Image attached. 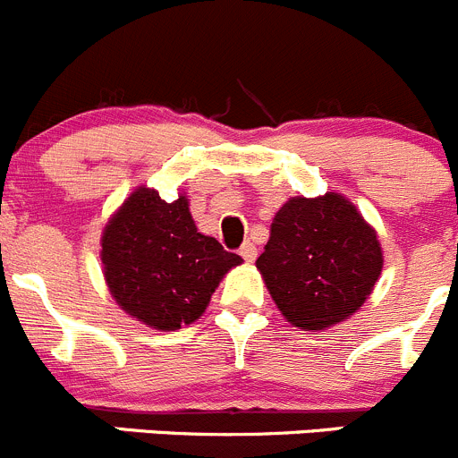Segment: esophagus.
I'll return each mask as SVG.
<instances>
[{
	"instance_id": "1",
	"label": "esophagus",
	"mask_w": 458,
	"mask_h": 458,
	"mask_svg": "<svg viewBox=\"0 0 458 458\" xmlns=\"http://www.w3.org/2000/svg\"><path fill=\"white\" fill-rule=\"evenodd\" d=\"M239 255H242L246 262H253V259L258 258V249H255V243H250V242L243 243L242 249H239Z\"/></svg>"
}]
</instances>
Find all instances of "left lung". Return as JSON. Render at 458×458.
<instances>
[{
  "mask_svg": "<svg viewBox=\"0 0 458 458\" xmlns=\"http://www.w3.org/2000/svg\"><path fill=\"white\" fill-rule=\"evenodd\" d=\"M258 268L292 326L326 330L370 296L382 273V246L344 196H298L273 219Z\"/></svg>",
  "mask_w": 458,
  "mask_h": 458,
  "instance_id": "1",
  "label": "left lung"
}]
</instances>
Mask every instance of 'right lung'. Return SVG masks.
I'll return each mask as SVG.
<instances>
[{"mask_svg": "<svg viewBox=\"0 0 458 458\" xmlns=\"http://www.w3.org/2000/svg\"><path fill=\"white\" fill-rule=\"evenodd\" d=\"M101 262L122 310L156 330L190 326L242 258L196 230L187 199L140 187L106 225Z\"/></svg>", "mask_w": 458, "mask_h": 458, "instance_id": "obj_1", "label": "right lung"}]
</instances>
